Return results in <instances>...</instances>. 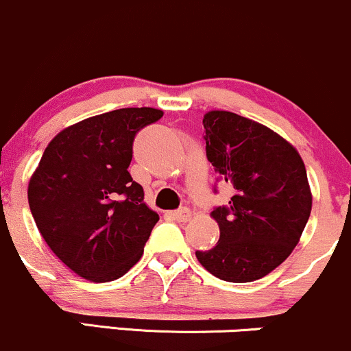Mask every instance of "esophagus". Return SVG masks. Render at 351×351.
<instances>
[{
    "mask_svg": "<svg viewBox=\"0 0 351 351\" xmlns=\"http://www.w3.org/2000/svg\"><path fill=\"white\" fill-rule=\"evenodd\" d=\"M172 217H174L177 222H189V220H191V210H189L187 207H182V208H179V210H176V212H172Z\"/></svg>",
    "mask_w": 351,
    "mask_h": 351,
    "instance_id": "1",
    "label": "esophagus"
}]
</instances>
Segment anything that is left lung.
<instances>
[{
    "label": "left lung",
    "mask_w": 351,
    "mask_h": 351,
    "mask_svg": "<svg viewBox=\"0 0 351 351\" xmlns=\"http://www.w3.org/2000/svg\"><path fill=\"white\" fill-rule=\"evenodd\" d=\"M202 123L207 159L234 195L210 212L217 245L195 257L220 280H258L287 261L310 217L305 164L280 134L249 117L208 111Z\"/></svg>",
    "instance_id": "obj_1"
}]
</instances>
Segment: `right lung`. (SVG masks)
<instances>
[{"instance_id":"add662e5","label":"right lung","mask_w":351,"mask_h":351,"mask_svg":"<svg viewBox=\"0 0 351 351\" xmlns=\"http://www.w3.org/2000/svg\"><path fill=\"white\" fill-rule=\"evenodd\" d=\"M164 112L124 108L68 125L45 149L27 184L39 234L89 282H112L139 262L159 214L128 172L132 141Z\"/></svg>"}]
</instances>
